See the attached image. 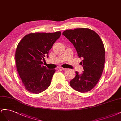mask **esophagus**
Instances as JSON below:
<instances>
[{
  "label": "esophagus",
  "mask_w": 121,
  "mask_h": 121,
  "mask_svg": "<svg viewBox=\"0 0 121 121\" xmlns=\"http://www.w3.org/2000/svg\"><path fill=\"white\" fill-rule=\"evenodd\" d=\"M60 69L61 70H65L66 69V68H63V67H60Z\"/></svg>",
  "instance_id": "obj_1"
}]
</instances>
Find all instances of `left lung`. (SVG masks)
Here are the masks:
<instances>
[{
  "mask_svg": "<svg viewBox=\"0 0 121 121\" xmlns=\"http://www.w3.org/2000/svg\"><path fill=\"white\" fill-rule=\"evenodd\" d=\"M63 35L73 44L84 70L81 74L75 72L70 81L71 87L82 93L89 92L97 84L102 74L105 63V49L98 34L89 28L67 29Z\"/></svg>",
  "mask_w": 121,
  "mask_h": 121,
  "instance_id": "obj_1",
  "label": "left lung"
}]
</instances>
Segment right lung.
I'll list each match as a JSON object with an SVG mask.
<instances>
[{
	"instance_id": "1",
	"label": "right lung",
	"mask_w": 121,
	"mask_h": 121,
	"mask_svg": "<svg viewBox=\"0 0 121 121\" xmlns=\"http://www.w3.org/2000/svg\"><path fill=\"white\" fill-rule=\"evenodd\" d=\"M61 32L31 33L19 43L16 48V67L26 90L35 94L49 87L55 69H48L41 60L49 57V51Z\"/></svg>"
}]
</instances>
